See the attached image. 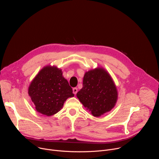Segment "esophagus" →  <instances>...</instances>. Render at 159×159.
<instances>
[{"label": "esophagus", "instance_id": "esophagus-1", "mask_svg": "<svg viewBox=\"0 0 159 159\" xmlns=\"http://www.w3.org/2000/svg\"><path fill=\"white\" fill-rule=\"evenodd\" d=\"M77 91H78V90H77V87H74V88L73 89V93H74V94H76L77 93Z\"/></svg>", "mask_w": 159, "mask_h": 159}]
</instances>
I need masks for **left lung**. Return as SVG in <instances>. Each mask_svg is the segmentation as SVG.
I'll use <instances>...</instances> for the list:
<instances>
[{"instance_id":"obj_1","label":"left lung","mask_w":159,"mask_h":159,"mask_svg":"<svg viewBox=\"0 0 159 159\" xmlns=\"http://www.w3.org/2000/svg\"><path fill=\"white\" fill-rule=\"evenodd\" d=\"M82 86L77 96L93 116L99 117L115 106L118 98L116 87L103 69L86 72Z\"/></svg>"}]
</instances>
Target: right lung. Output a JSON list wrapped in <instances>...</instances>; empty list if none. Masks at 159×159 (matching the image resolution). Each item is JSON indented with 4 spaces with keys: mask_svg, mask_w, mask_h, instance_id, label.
Here are the masks:
<instances>
[{
    "mask_svg": "<svg viewBox=\"0 0 159 159\" xmlns=\"http://www.w3.org/2000/svg\"><path fill=\"white\" fill-rule=\"evenodd\" d=\"M72 89L55 66H45L31 82L28 94L36 111L48 116L56 114L69 98L74 96Z\"/></svg>",
    "mask_w": 159,
    "mask_h": 159,
    "instance_id": "add662e5",
    "label": "right lung"
}]
</instances>
